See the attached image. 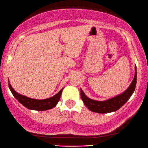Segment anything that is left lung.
Returning <instances> with one entry per match:
<instances>
[{
	"instance_id": "left-lung-1",
	"label": "left lung",
	"mask_w": 148,
	"mask_h": 148,
	"mask_svg": "<svg viewBox=\"0 0 148 148\" xmlns=\"http://www.w3.org/2000/svg\"><path fill=\"white\" fill-rule=\"evenodd\" d=\"M136 80L137 71L136 66H135V75H134L133 81L129 87L122 94H118V95L105 101H96L87 97L82 91V89H80L81 99L86 107L92 112H97V113H109V112H115L122 106H123L127 103V101L130 99L135 90Z\"/></svg>"
}]
</instances>
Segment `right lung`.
I'll use <instances>...</instances> for the list:
<instances>
[{"instance_id":"add662e5","label":"right lung","mask_w":148,"mask_h":148,"mask_svg":"<svg viewBox=\"0 0 148 148\" xmlns=\"http://www.w3.org/2000/svg\"><path fill=\"white\" fill-rule=\"evenodd\" d=\"M8 84H9V88L10 89L12 94L13 96L15 97V99L22 104L24 107L26 108L29 109V110H34L37 111H44L52 109L54 108L58 103L59 101L60 100V98L62 94V91L64 88L61 89L57 94L53 96L52 97L48 98V99H42V100H39V99H35L29 98L27 96H25L19 94L13 89L11 84H10V81L8 79Z\"/></svg>"}]
</instances>
